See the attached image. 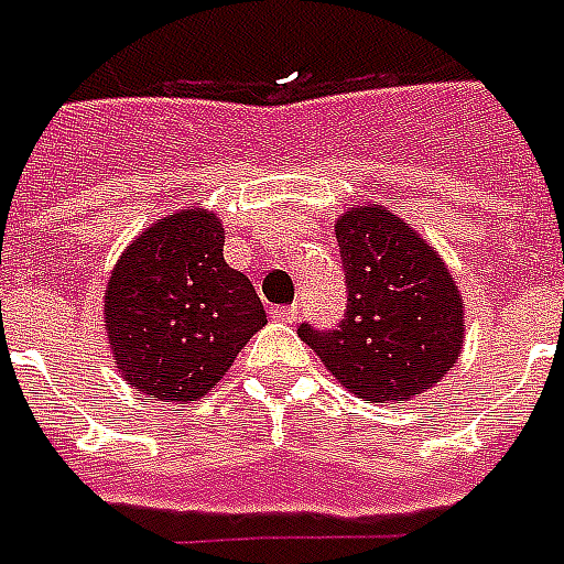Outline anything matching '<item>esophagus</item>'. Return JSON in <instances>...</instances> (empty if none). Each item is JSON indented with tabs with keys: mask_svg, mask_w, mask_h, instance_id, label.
Here are the masks:
<instances>
[{
	"mask_svg": "<svg viewBox=\"0 0 564 564\" xmlns=\"http://www.w3.org/2000/svg\"><path fill=\"white\" fill-rule=\"evenodd\" d=\"M297 315H301V306H297V304L274 306V310H272V318L274 321H283V324H295Z\"/></svg>",
	"mask_w": 564,
	"mask_h": 564,
	"instance_id": "1",
	"label": "esophagus"
}]
</instances>
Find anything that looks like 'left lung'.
Segmentation results:
<instances>
[{
    "mask_svg": "<svg viewBox=\"0 0 564 564\" xmlns=\"http://www.w3.org/2000/svg\"><path fill=\"white\" fill-rule=\"evenodd\" d=\"M347 312L335 329L310 321L297 335L326 370L364 401L413 399L462 352L465 312L433 246L381 206L349 209L335 224Z\"/></svg>",
    "mask_w": 564,
    "mask_h": 564,
    "instance_id": "8db88e82",
    "label": "left lung"
}]
</instances>
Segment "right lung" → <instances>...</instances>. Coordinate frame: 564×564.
I'll list each match as a JSON object with an SVG mask.
<instances>
[{"label":"right lung","mask_w":564,"mask_h":564,"mask_svg":"<svg viewBox=\"0 0 564 564\" xmlns=\"http://www.w3.org/2000/svg\"><path fill=\"white\" fill-rule=\"evenodd\" d=\"M263 324L254 286L224 260V224L206 212L145 229L106 290L113 361L151 401L200 399Z\"/></svg>","instance_id":"1"}]
</instances>
